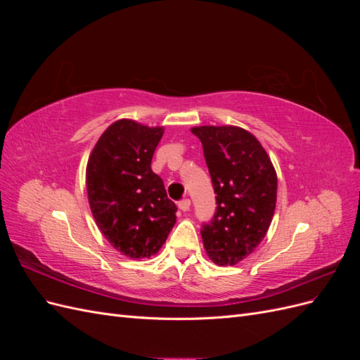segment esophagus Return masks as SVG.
<instances>
[{
	"instance_id": "obj_1",
	"label": "esophagus",
	"mask_w": 360,
	"mask_h": 360,
	"mask_svg": "<svg viewBox=\"0 0 360 360\" xmlns=\"http://www.w3.org/2000/svg\"><path fill=\"white\" fill-rule=\"evenodd\" d=\"M179 209L181 210V212H188L189 209H191V200H183V201H180L179 202Z\"/></svg>"
}]
</instances>
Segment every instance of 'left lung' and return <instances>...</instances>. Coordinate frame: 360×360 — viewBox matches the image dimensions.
Wrapping results in <instances>:
<instances>
[{"instance_id":"left-lung-1","label":"left lung","mask_w":360,"mask_h":360,"mask_svg":"<svg viewBox=\"0 0 360 360\" xmlns=\"http://www.w3.org/2000/svg\"><path fill=\"white\" fill-rule=\"evenodd\" d=\"M216 197L213 221L202 226L205 254L234 266L263 242L274 219L278 177L259 141L237 126H197Z\"/></svg>"}]
</instances>
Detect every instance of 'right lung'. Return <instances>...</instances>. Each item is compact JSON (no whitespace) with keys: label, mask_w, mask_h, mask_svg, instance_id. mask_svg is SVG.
<instances>
[{"label":"right lung","mask_w":360,"mask_h":360,"mask_svg":"<svg viewBox=\"0 0 360 360\" xmlns=\"http://www.w3.org/2000/svg\"><path fill=\"white\" fill-rule=\"evenodd\" d=\"M163 132L162 126L117 120L86 162L85 184L94 221L114 249L134 259L156 255L176 224L177 207L150 167Z\"/></svg>","instance_id":"1"}]
</instances>
